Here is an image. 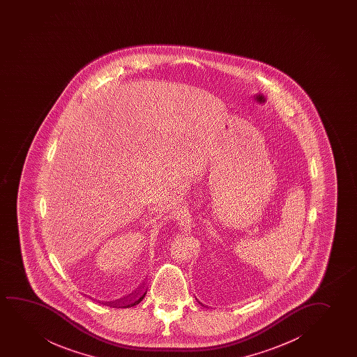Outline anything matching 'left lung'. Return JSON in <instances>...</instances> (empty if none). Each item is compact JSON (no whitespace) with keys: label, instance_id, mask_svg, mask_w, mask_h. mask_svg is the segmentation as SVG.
<instances>
[{"label":"left lung","instance_id":"8db88e82","mask_svg":"<svg viewBox=\"0 0 357 357\" xmlns=\"http://www.w3.org/2000/svg\"><path fill=\"white\" fill-rule=\"evenodd\" d=\"M196 300H197V298H196ZM197 303H200L201 306H202V303H201L200 301H199V300H197Z\"/></svg>","mask_w":357,"mask_h":357}]
</instances>
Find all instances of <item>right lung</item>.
<instances>
[{"label": "right lung", "mask_w": 357, "mask_h": 357, "mask_svg": "<svg viewBox=\"0 0 357 357\" xmlns=\"http://www.w3.org/2000/svg\"><path fill=\"white\" fill-rule=\"evenodd\" d=\"M146 291L147 289H139L137 291L130 294L127 298H121V300H117L114 303H109V305L112 307L117 308L132 307V306H135L137 303H142V298H145V295H146Z\"/></svg>", "instance_id": "1"}]
</instances>
